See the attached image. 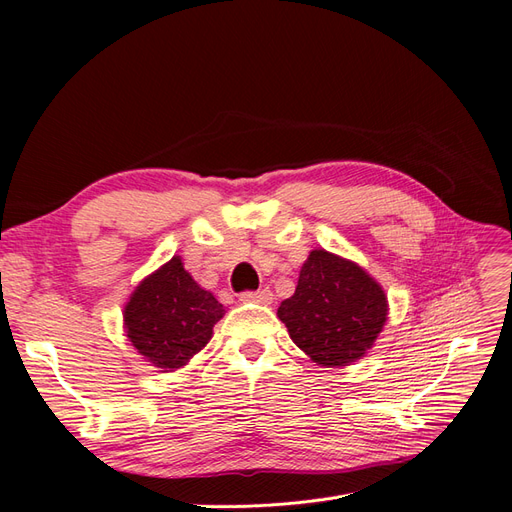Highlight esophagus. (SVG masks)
Returning <instances> with one entry per match:
<instances>
[{"label":"esophagus","instance_id":"1","mask_svg":"<svg viewBox=\"0 0 512 512\" xmlns=\"http://www.w3.org/2000/svg\"><path fill=\"white\" fill-rule=\"evenodd\" d=\"M240 301L242 303H257V305H270L274 301V294L272 290L261 288L257 292H242L240 294Z\"/></svg>","mask_w":512,"mask_h":512}]
</instances>
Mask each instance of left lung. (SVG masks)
<instances>
[{"label": "left lung", "mask_w": 512, "mask_h": 512, "mask_svg": "<svg viewBox=\"0 0 512 512\" xmlns=\"http://www.w3.org/2000/svg\"><path fill=\"white\" fill-rule=\"evenodd\" d=\"M382 284L351 259L313 249L297 290L278 307L292 342L319 367L363 359L388 321Z\"/></svg>", "instance_id": "left-lung-1"}]
</instances>
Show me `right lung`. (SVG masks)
<instances>
[{
	"instance_id": "obj_1",
	"label": "right lung",
	"mask_w": 512,
	"mask_h": 512,
	"mask_svg": "<svg viewBox=\"0 0 512 512\" xmlns=\"http://www.w3.org/2000/svg\"><path fill=\"white\" fill-rule=\"evenodd\" d=\"M224 313L174 255L132 290L122 311L124 334L147 363L170 373L203 351Z\"/></svg>"
}]
</instances>
